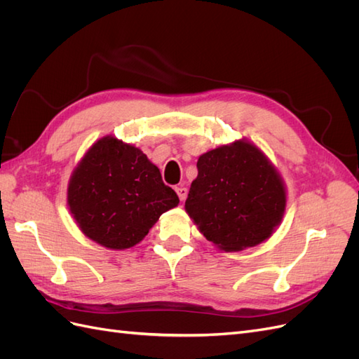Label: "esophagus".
<instances>
[{"mask_svg":"<svg viewBox=\"0 0 359 359\" xmlns=\"http://www.w3.org/2000/svg\"><path fill=\"white\" fill-rule=\"evenodd\" d=\"M175 191H177V194H178L180 201H184V199L187 198V189H186V187H182V186L175 187Z\"/></svg>","mask_w":359,"mask_h":359,"instance_id":"obj_1","label":"esophagus"}]
</instances>
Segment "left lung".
Segmentation results:
<instances>
[{
    "label": "left lung",
    "instance_id": "obj_1",
    "mask_svg": "<svg viewBox=\"0 0 359 359\" xmlns=\"http://www.w3.org/2000/svg\"><path fill=\"white\" fill-rule=\"evenodd\" d=\"M285 210L283 178L255 144L240 139L199 157L186 211L220 250L240 252L266 241Z\"/></svg>",
    "mask_w": 359,
    "mask_h": 359
}]
</instances>
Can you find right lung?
I'll use <instances>...</instances> for the list:
<instances>
[{
    "instance_id": "right-lung-1",
    "label": "right lung",
    "mask_w": 359,
    "mask_h": 359,
    "mask_svg": "<svg viewBox=\"0 0 359 359\" xmlns=\"http://www.w3.org/2000/svg\"><path fill=\"white\" fill-rule=\"evenodd\" d=\"M178 203L154 163L114 136L90 147L67 187L69 210L82 233L111 250L142 241L160 215Z\"/></svg>"
}]
</instances>
